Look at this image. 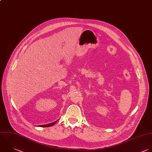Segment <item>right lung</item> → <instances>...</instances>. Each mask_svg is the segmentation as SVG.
<instances>
[{
	"label": "right lung",
	"instance_id": "add662e5",
	"mask_svg": "<svg viewBox=\"0 0 152 152\" xmlns=\"http://www.w3.org/2000/svg\"><path fill=\"white\" fill-rule=\"evenodd\" d=\"M58 121V120H56V121L53 122H52V123H50V124H45V125H39V126H42V127H48V126H53L55 124V123Z\"/></svg>",
	"mask_w": 152,
	"mask_h": 152
}]
</instances>
